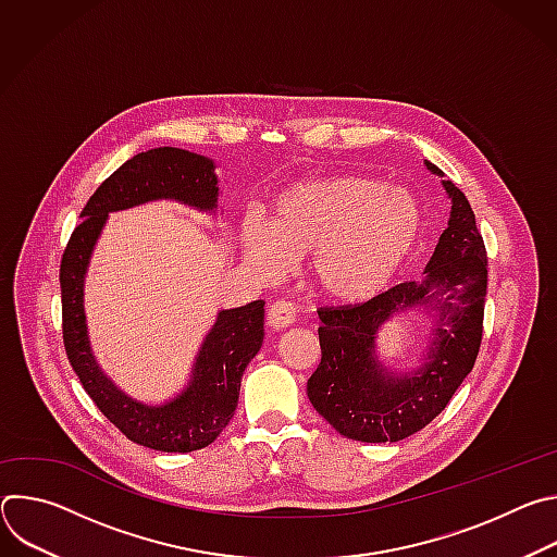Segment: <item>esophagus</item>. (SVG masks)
<instances>
[{"mask_svg":"<svg viewBox=\"0 0 557 557\" xmlns=\"http://www.w3.org/2000/svg\"><path fill=\"white\" fill-rule=\"evenodd\" d=\"M295 322V306L286 299H277L267 310V324L271 329H288Z\"/></svg>","mask_w":557,"mask_h":557,"instance_id":"34e87169","label":"esophagus"}]
</instances>
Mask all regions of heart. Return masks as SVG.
Returning <instances> with one entry per match:
<instances>
[{"mask_svg": "<svg viewBox=\"0 0 557 557\" xmlns=\"http://www.w3.org/2000/svg\"><path fill=\"white\" fill-rule=\"evenodd\" d=\"M419 233L421 209L408 191L385 189L374 178L329 176L284 189L269 231L249 222L243 245L264 277L310 258L317 290L335 301H361L399 273Z\"/></svg>", "mask_w": 557, "mask_h": 557, "instance_id": "heart-1", "label": "heart"}]
</instances>
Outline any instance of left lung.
<instances>
[{
    "mask_svg": "<svg viewBox=\"0 0 557 557\" xmlns=\"http://www.w3.org/2000/svg\"><path fill=\"white\" fill-rule=\"evenodd\" d=\"M434 174L436 165L428 161ZM451 218L423 280L396 284L368 301L322 306V361L308 379V399L342 436L394 443L434 421L471 372L483 342L487 249L465 194L443 183ZM430 307L440 322L429 361L414 375L394 377L373 357L375 331L401 309Z\"/></svg>",
    "mask_w": 557,
    "mask_h": 557,
    "instance_id": "obj_1",
    "label": "left lung"
}]
</instances>
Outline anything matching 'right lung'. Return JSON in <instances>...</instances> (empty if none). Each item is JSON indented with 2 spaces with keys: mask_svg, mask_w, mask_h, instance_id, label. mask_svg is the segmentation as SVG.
<instances>
[{
  "mask_svg": "<svg viewBox=\"0 0 557 557\" xmlns=\"http://www.w3.org/2000/svg\"><path fill=\"white\" fill-rule=\"evenodd\" d=\"M218 178L205 156L156 147L123 163L90 196L70 235L59 267L61 331L72 370L103 417L129 441L158 451H194L211 445L228 425L240 396L245 368L264 339V301L220 310L196 359L189 387L168 406L132 401L97 366L84 314V275L110 211L156 198H174L198 209L218 202Z\"/></svg>",
  "mask_w": 557,
  "mask_h": 557,
  "instance_id": "add662e5",
  "label": "right lung"
}]
</instances>
